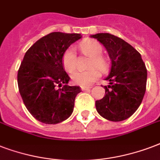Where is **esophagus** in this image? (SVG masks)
Segmentation results:
<instances>
[{
    "instance_id": "obj_1",
    "label": "esophagus",
    "mask_w": 160,
    "mask_h": 160,
    "mask_svg": "<svg viewBox=\"0 0 160 160\" xmlns=\"http://www.w3.org/2000/svg\"><path fill=\"white\" fill-rule=\"evenodd\" d=\"M91 88V87H87V86H81V90L82 91H88Z\"/></svg>"
}]
</instances>
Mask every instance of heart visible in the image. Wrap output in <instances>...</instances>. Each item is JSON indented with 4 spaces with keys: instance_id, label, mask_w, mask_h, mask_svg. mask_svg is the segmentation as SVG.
<instances>
[{
    "instance_id": "b5f03b06",
    "label": "heart",
    "mask_w": 160,
    "mask_h": 160,
    "mask_svg": "<svg viewBox=\"0 0 160 160\" xmlns=\"http://www.w3.org/2000/svg\"><path fill=\"white\" fill-rule=\"evenodd\" d=\"M80 49L83 54L91 58L89 62V68H91L87 71H76L71 75L72 81L75 85L81 86H89L93 82L99 79L101 71H106L108 68L107 59L102 55V46L99 42L94 40H85L80 44ZM63 66L66 71L72 73L76 69V55L75 49L69 48L64 52L62 58ZM97 68L98 69H97Z\"/></svg>"
}]
</instances>
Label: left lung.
Returning a JSON list of instances; mask_svg holds the SVG:
<instances>
[{"label":"left lung","instance_id":"8db88e82","mask_svg":"<svg viewBox=\"0 0 160 160\" xmlns=\"http://www.w3.org/2000/svg\"><path fill=\"white\" fill-rule=\"evenodd\" d=\"M107 48L111 58L110 82L106 94L96 102L97 112L112 122L130 118L142 102L147 85V69L141 54L128 42L110 33L91 35Z\"/></svg>","mask_w":160,"mask_h":160}]
</instances>
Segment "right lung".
Masks as SVG:
<instances>
[{
  "instance_id": "right-lung-1",
  "label": "right lung",
  "mask_w": 160,
  "mask_h": 160,
  "mask_svg": "<svg viewBox=\"0 0 160 160\" xmlns=\"http://www.w3.org/2000/svg\"><path fill=\"white\" fill-rule=\"evenodd\" d=\"M81 38L79 33L54 32L26 52L18 73L19 92L31 115L42 123L57 124L71 115L80 86H69L62 63L64 52Z\"/></svg>"
}]
</instances>
